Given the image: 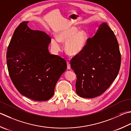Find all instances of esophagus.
Segmentation results:
<instances>
[{"instance_id":"esophagus-1","label":"esophagus","mask_w":131,"mask_h":131,"mask_svg":"<svg viewBox=\"0 0 131 131\" xmlns=\"http://www.w3.org/2000/svg\"><path fill=\"white\" fill-rule=\"evenodd\" d=\"M67 68L68 69H71V67H70V63H69V62H67Z\"/></svg>"}]
</instances>
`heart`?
<instances>
[{"mask_svg": "<svg viewBox=\"0 0 131 131\" xmlns=\"http://www.w3.org/2000/svg\"><path fill=\"white\" fill-rule=\"evenodd\" d=\"M89 35L84 29H79L72 26L61 30L57 34V38L51 39V47L54 52L60 50V43H66L65 49L70 56H76L83 52L88 42Z\"/></svg>", "mask_w": 131, "mask_h": 131, "instance_id": "obj_1", "label": "heart"}]
</instances>
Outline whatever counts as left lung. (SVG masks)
Segmentation results:
<instances>
[{
	"label": "left lung",
	"instance_id": "obj_1",
	"mask_svg": "<svg viewBox=\"0 0 131 131\" xmlns=\"http://www.w3.org/2000/svg\"><path fill=\"white\" fill-rule=\"evenodd\" d=\"M77 76L76 93L79 96L94 98L101 95L116 78L121 64L118 42L114 32L102 23L89 38L84 50L70 60Z\"/></svg>",
	"mask_w": 131,
	"mask_h": 131
}]
</instances>
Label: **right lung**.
Here are the masks:
<instances>
[{
    "mask_svg": "<svg viewBox=\"0 0 131 131\" xmlns=\"http://www.w3.org/2000/svg\"><path fill=\"white\" fill-rule=\"evenodd\" d=\"M28 23H20L10 41L8 70L20 94L33 101H46L54 95L56 83L67 64L63 58L49 53V36L30 29Z\"/></svg>",
    "mask_w": 131,
    "mask_h": 131,
    "instance_id": "right-lung-1",
    "label": "right lung"
}]
</instances>
